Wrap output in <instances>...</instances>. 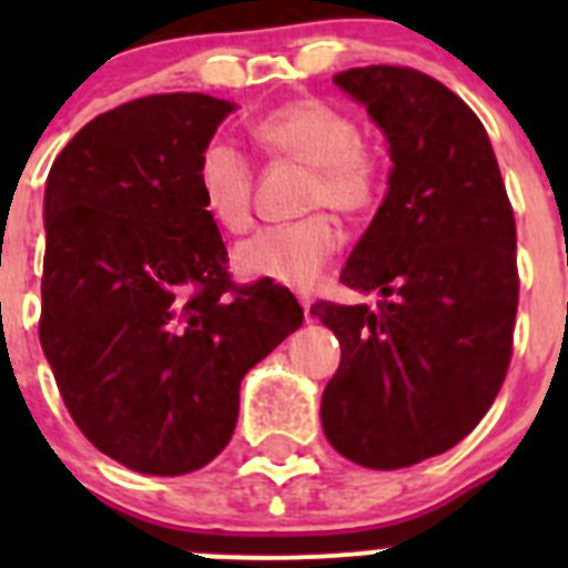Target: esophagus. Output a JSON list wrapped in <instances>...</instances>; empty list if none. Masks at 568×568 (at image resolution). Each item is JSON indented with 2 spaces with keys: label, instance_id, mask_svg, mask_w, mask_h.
Here are the masks:
<instances>
[{
  "label": "esophagus",
  "instance_id": "obj_1",
  "mask_svg": "<svg viewBox=\"0 0 568 568\" xmlns=\"http://www.w3.org/2000/svg\"><path fill=\"white\" fill-rule=\"evenodd\" d=\"M298 301H301V307H304V315H307V321H310V307H313V298H310L307 293H301Z\"/></svg>",
  "mask_w": 568,
  "mask_h": 568
}]
</instances>
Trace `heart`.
Returning a JSON list of instances; mask_svg holds the SVG:
<instances>
[{
  "label": "heart",
  "instance_id": "1",
  "mask_svg": "<svg viewBox=\"0 0 568 568\" xmlns=\"http://www.w3.org/2000/svg\"><path fill=\"white\" fill-rule=\"evenodd\" d=\"M261 148L310 168L304 207H333L344 215L373 210L384 190L378 155L361 142L353 115L324 99L281 104L255 122ZM195 190L204 213L219 227L241 233L253 219V168L230 139L215 135L195 162ZM341 250V227L329 213L278 227H264L235 247V270L244 278L284 287H313Z\"/></svg>",
  "mask_w": 568,
  "mask_h": 568
}]
</instances>
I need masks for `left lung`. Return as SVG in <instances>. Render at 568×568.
<instances>
[{
    "label": "left lung",
    "mask_w": 568,
    "mask_h": 568,
    "mask_svg": "<svg viewBox=\"0 0 568 568\" xmlns=\"http://www.w3.org/2000/svg\"><path fill=\"white\" fill-rule=\"evenodd\" d=\"M333 82L389 144V190L341 270L378 307L318 301L341 366L321 398L335 453L400 469L453 449L489 413L511 358L518 233L480 119L438 79L369 64Z\"/></svg>",
    "instance_id": "1"
}]
</instances>
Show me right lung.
<instances>
[{
    "mask_svg": "<svg viewBox=\"0 0 568 568\" xmlns=\"http://www.w3.org/2000/svg\"><path fill=\"white\" fill-rule=\"evenodd\" d=\"M235 104L155 93L97 115L44 187L39 341L70 418L142 475L222 453L241 378L301 327L273 281L233 284L195 162Z\"/></svg>",
    "mask_w": 568,
    "mask_h": 568,
    "instance_id": "add662e5",
    "label": "right lung"
}]
</instances>
